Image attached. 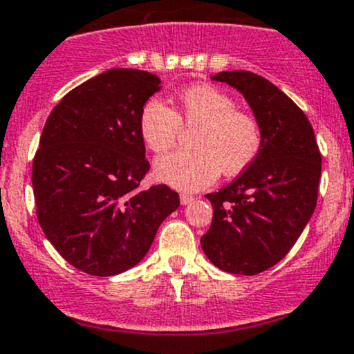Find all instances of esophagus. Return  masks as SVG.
I'll return each instance as SVG.
<instances>
[{
  "label": "esophagus",
  "instance_id": "obj_1",
  "mask_svg": "<svg viewBox=\"0 0 354 354\" xmlns=\"http://www.w3.org/2000/svg\"><path fill=\"white\" fill-rule=\"evenodd\" d=\"M193 196L192 195H187V193H183V195L180 196V202H181V205H188V203H192L193 202Z\"/></svg>",
  "mask_w": 354,
  "mask_h": 354
}]
</instances>
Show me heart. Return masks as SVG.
I'll list each match as a JSON object with an SVG mask.
<instances>
[{
    "label": "heart",
    "instance_id": "b5f03b06",
    "mask_svg": "<svg viewBox=\"0 0 354 354\" xmlns=\"http://www.w3.org/2000/svg\"><path fill=\"white\" fill-rule=\"evenodd\" d=\"M181 115L162 103L149 100L140 111V137L151 151L162 154L176 144L185 125H200L192 140L195 151H178L158 158L154 176L161 183L198 192L224 174H237L251 165L261 149V129L248 111L236 110L230 95L210 84H196L180 96Z\"/></svg>",
    "mask_w": 354,
    "mask_h": 354
}]
</instances>
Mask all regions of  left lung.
<instances>
[{
    "mask_svg": "<svg viewBox=\"0 0 354 354\" xmlns=\"http://www.w3.org/2000/svg\"><path fill=\"white\" fill-rule=\"evenodd\" d=\"M212 80L244 96L261 129V149L232 183L205 195L214 218L200 243L222 271L258 274L285 258L310 221L322 158L308 118L273 83L249 71Z\"/></svg>",
    "mask_w": 354,
    "mask_h": 354,
    "instance_id": "8db88e82",
    "label": "left lung"
}]
</instances>
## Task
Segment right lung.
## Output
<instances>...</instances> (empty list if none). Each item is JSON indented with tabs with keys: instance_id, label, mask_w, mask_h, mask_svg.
Returning <instances> with one entry per match:
<instances>
[{
	"instance_id": "right-lung-1",
	"label": "right lung",
	"mask_w": 354,
	"mask_h": 354,
	"mask_svg": "<svg viewBox=\"0 0 354 354\" xmlns=\"http://www.w3.org/2000/svg\"><path fill=\"white\" fill-rule=\"evenodd\" d=\"M161 89L156 74L110 69L54 106L32 166L37 218L59 254L93 277L140 263L180 207L166 185L139 189L149 171L139 118Z\"/></svg>"
}]
</instances>
